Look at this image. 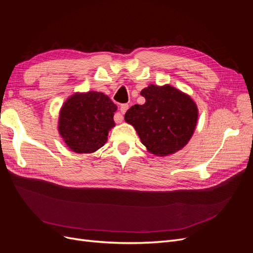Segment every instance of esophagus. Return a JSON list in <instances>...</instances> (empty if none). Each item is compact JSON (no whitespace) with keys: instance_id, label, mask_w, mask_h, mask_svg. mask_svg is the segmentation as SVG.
Wrapping results in <instances>:
<instances>
[{"instance_id":"obj_1","label":"esophagus","mask_w":253,"mask_h":253,"mask_svg":"<svg viewBox=\"0 0 253 253\" xmlns=\"http://www.w3.org/2000/svg\"><path fill=\"white\" fill-rule=\"evenodd\" d=\"M127 109H128V104H126V103H125V104H121L120 105V112H121V114L124 115L126 111H127ZM122 115H119L118 116V119H116L117 121V124H119V122H121L122 121V119H124V116H122Z\"/></svg>"}]
</instances>
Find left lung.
Listing matches in <instances>:
<instances>
[{"mask_svg": "<svg viewBox=\"0 0 253 253\" xmlns=\"http://www.w3.org/2000/svg\"><path fill=\"white\" fill-rule=\"evenodd\" d=\"M144 104L129 108L125 120L132 125L147 150L168 156L181 150L192 137L198 109L193 99L169 84H150L140 91Z\"/></svg>", "mask_w": 253, "mask_h": 253, "instance_id": "8db88e82", "label": "left lung"}]
</instances>
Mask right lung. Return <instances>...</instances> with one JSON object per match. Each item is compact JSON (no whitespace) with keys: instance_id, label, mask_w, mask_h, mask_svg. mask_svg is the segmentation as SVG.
<instances>
[{"instance_id":"1","label":"right lung","mask_w":253,"mask_h":253,"mask_svg":"<svg viewBox=\"0 0 253 253\" xmlns=\"http://www.w3.org/2000/svg\"><path fill=\"white\" fill-rule=\"evenodd\" d=\"M116 111L117 105L100 91L76 93L60 110V136L76 153H94L108 141Z\"/></svg>"}]
</instances>
